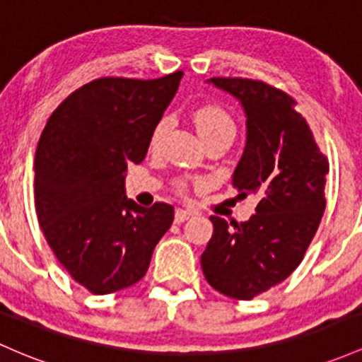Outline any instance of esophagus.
<instances>
[{
	"label": "esophagus",
	"mask_w": 362,
	"mask_h": 362,
	"mask_svg": "<svg viewBox=\"0 0 362 362\" xmlns=\"http://www.w3.org/2000/svg\"><path fill=\"white\" fill-rule=\"evenodd\" d=\"M189 218L190 211H187V209H177V211H175V223H184Z\"/></svg>",
	"instance_id": "34e87169"
}]
</instances>
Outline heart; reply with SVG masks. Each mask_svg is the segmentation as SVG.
<instances>
[{
  "mask_svg": "<svg viewBox=\"0 0 362 362\" xmlns=\"http://www.w3.org/2000/svg\"><path fill=\"white\" fill-rule=\"evenodd\" d=\"M194 123H196V129L199 132L201 139L204 142L213 141V139H223L232 144L233 137L237 134V125L233 122L232 115L228 113L225 108L216 105H206L196 110L194 113ZM170 129V118H161L160 122L154 125L153 132L149 137V146L151 149L160 148L163 137L168 132ZM187 189V182L178 180L177 182V190L178 192H185Z\"/></svg>",
  "mask_w": 362,
  "mask_h": 362,
  "instance_id": "obj_1",
  "label": "heart"
}]
</instances>
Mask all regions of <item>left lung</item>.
Here are the masks:
<instances>
[{
	"mask_svg": "<svg viewBox=\"0 0 362 362\" xmlns=\"http://www.w3.org/2000/svg\"><path fill=\"white\" fill-rule=\"evenodd\" d=\"M208 82L239 99L245 111L247 139L232 185L240 197L256 196L257 206L242 223L209 218L214 230L201 266L214 291L251 300L303 261L327 206L329 166L287 93L251 78Z\"/></svg>",
	"mask_w": 362,
	"mask_h": 362,
	"instance_id": "obj_1",
	"label": "left lung"
}]
</instances>
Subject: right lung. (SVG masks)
<instances>
[{"label": "right lung", "mask_w": 362, "mask_h": 362, "mask_svg": "<svg viewBox=\"0 0 362 362\" xmlns=\"http://www.w3.org/2000/svg\"><path fill=\"white\" fill-rule=\"evenodd\" d=\"M184 71L161 78L103 77L74 90L47 120L35 151L39 225L59 264L105 296L137 284L173 223V206L142 208L125 172L146 158L154 125Z\"/></svg>", "instance_id": "1"}]
</instances>
